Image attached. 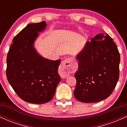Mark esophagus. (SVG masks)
<instances>
[{
	"mask_svg": "<svg viewBox=\"0 0 127 127\" xmlns=\"http://www.w3.org/2000/svg\"><path fill=\"white\" fill-rule=\"evenodd\" d=\"M75 65L73 64V59L68 58L65 59L59 67V74L62 78H67L68 75L73 70Z\"/></svg>",
	"mask_w": 127,
	"mask_h": 127,
	"instance_id": "esophagus-1",
	"label": "esophagus"
}]
</instances>
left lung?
<instances>
[{
	"label": "left lung",
	"mask_w": 127,
	"mask_h": 127,
	"mask_svg": "<svg viewBox=\"0 0 127 127\" xmlns=\"http://www.w3.org/2000/svg\"><path fill=\"white\" fill-rule=\"evenodd\" d=\"M108 34H97L77 55L78 70L74 95L83 103H95L110 95L119 76L120 55Z\"/></svg>",
	"instance_id": "obj_1"
}]
</instances>
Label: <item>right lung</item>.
I'll return each mask as SVG.
<instances>
[{
	"label": "right lung",
	"instance_id": "1",
	"mask_svg": "<svg viewBox=\"0 0 127 127\" xmlns=\"http://www.w3.org/2000/svg\"><path fill=\"white\" fill-rule=\"evenodd\" d=\"M46 26L45 21L27 25L13 39L7 55L9 83L22 100L34 104L51 101L61 81L58 73L61 60L45 59L33 46Z\"/></svg>",
	"mask_w": 127,
	"mask_h": 127
}]
</instances>
